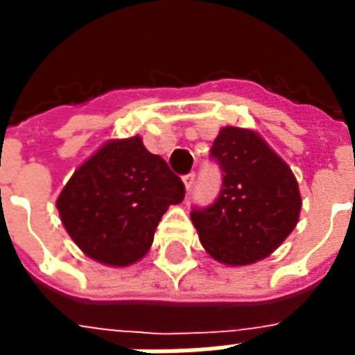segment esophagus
Listing matches in <instances>:
<instances>
[{
	"label": "esophagus",
	"mask_w": 355,
	"mask_h": 355,
	"mask_svg": "<svg viewBox=\"0 0 355 355\" xmlns=\"http://www.w3.org/2000/svg\"><path fill=\"white\" fill-rule=\"evenodd\" d=\"M182 182H184V186H186V190H188V192H190V188H192L193 186V182H196V173H188V175H184V177H182Z\"/></svg>",
	"instance_id": "esophagus-1"
}]
</instances>
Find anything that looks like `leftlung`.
Returning a JSON list of instances; mask_svg holds the SVG:
<instances>
[{"label":"left lung","instance_id":"left-lung-1","mask_svg":"<svg viewBox=\"0 0 355 355\" xmlns=\"http://www.w3.org/2000/svg\"><path fill=\"white\" fill-rule=\"evenodd\" d=\"M223 171L220 192L190 216L215 261L245 266L274 253L297 226L300 192L289 165L249 129L224 127L211 146Z\"/></svg>","mask_w":355,"mask_h":355}]
</instances>
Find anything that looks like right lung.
<instances>
[{
	"label": "right lung",
	"instance_id": "1",
	"mask_svg": "<svg viewBox=\"0 0 355 355\" xmlns=\"http://www.w3.org/2000/svg\"><path fill=\"white\" fill-rule=\"evenodd\" d=\"M184 182L140 137L112 140L76 171L57 200L66 232L83 253L108 266L140 261Z\"/></svg>",
	"mask_w": 355,
	"mask_h": 355
}]
</instances>
